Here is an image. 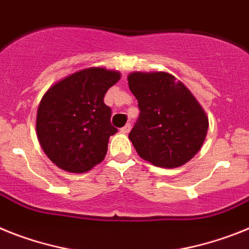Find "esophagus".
<instances>
[{"label": "esophagus", "instance_id": "esophagus-1", "mask_svg": "<svg viewBox=\"0 0 249 249\" xmlns=\"http://www.w3.org/2000/svg\"><path fill=\"white\" fill-rule=\"evenodd\" d=\"M129 131H131V124H126V126L124 127H122V128H121V132L122 133H128Z\"/></svg>", "mask_w": 249, "mask_h": 249}]
</instances>
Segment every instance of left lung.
I'll list each match as a JSON object with an SVG mask.
<instances>
[{"label":"left lung","instance_id":"left-lung-1","mask_svg":"<svg viewBox=\"0 0 249 249\" xmlns=\"http://www.w3.org/2000/svg\"><path fill=\"white\" fill-rule=\"evenodd\" d=\"M127 79L140 108L128 139L140 157L166 169L190 161L203 146L209 127L196 98L165 71H133Z\"/></svg>","mask_w":249,"mask_h":249}]
</instances>
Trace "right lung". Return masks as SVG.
Returning a JSON list of instances; mask_svg holds the SVG:
<instances>
[{"mask_svg": "<svg viewBox=\"0 0 249 249\" xmlns=\"http://www.w3.org/2000/svg\"><path fill=\"white\" fill-rule=\"evenodd\" d=\"M121 73L92 67L65 76L42 95L36 133L46 156L59 169L83 174L101 163L108 141L117 132L104 94Z\"/></svg>", "mask_w": 249, "mask_h": 249, "instance_id": "add662e5", "label": "right lung"}]
</instances>
